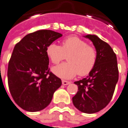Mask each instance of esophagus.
Wrapping results in <instances>:
<instances>
[{
    "instance_id": "1",
    "label": "esophagus",
    "mask_w": 128,
    "mask_h": 128,
    "mask_svg": "<svg viewBox=\"0 0 128 128\" xmlns=\"http://www.w3.org/2000/svg\"><path fill=\"white\" fill-rule=\"evenodd\" d=\"M62 82L63 85H68V84H69L70 83V81H67V80H62Z\"/></svg>"
}]
</instances>
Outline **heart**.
<instances>
[{
	"label": "heart",
	"mask_w": 128,
	"mask_h": 128,
	"mask_svg": "<svg viewBox=\"0 0 128 128\" xmlns=\"http://www.w3.org/2000/svg\"><path fill=\"white\" fill-rule=\"evenodd\" d=\"M46 54L53 64H58L68 56V62L52 68L53 72L58 77L68 79L78 73L84 76L90 72L96 60V52L93 47L87 45L85 41L71 36L62 41L61 46L56 44L48 45Z\"/></svg>",
	"instance_id": "b5f03b06"
}]
</instances>
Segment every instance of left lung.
I'll list each match as a JSON object with an SVG mask.
<instances>
[{
	"label": "left lung",
	"instance_id": "1",
	"mask_svg": "<svg viewBox=\"0 0 128 128\" xmlns=\"http://www.w3.org/2000/svg\"><path fill=\"white\" fill-rule=\"evenodd\" d=\"M84 37L95 47L96 60L88 76L74 82L78 90L72 97V103L80 112L94 114L111 101L118 81L119 71L117 57L110 45L94 35Z\"/></svg>",
	"mask_w": 128,
	"mask_h": 128
}]
</instances>
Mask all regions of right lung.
Segmentation results:
<instances>
[{
  "label": "right lung",
  "instance_id": "obj_1",
  "mask_svg": "<svg viewBox=\"0 0 128 128\" xmlns=\"http://www.w3.org/2000/svg\"><path fill=\"white\" fill-rule=\"evenodd\" d=\"M62 36L52 30H39L15 45L8 66V84L13 100L23 110H44L62 85L60 78L50 72L46 54L48 45Z\"/></svg>",
  "mask_w": 128,
  "mask_h": 128
}]
</instances>
